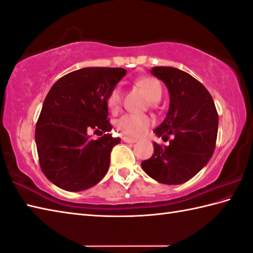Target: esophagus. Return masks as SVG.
I'll return each instance as SVG.
<instances>
[{
  "label": "esophagus",
  "mask_w": 253,
  "mask_h": 253,
  "mask_svg": "<svg viewBox=\"0 0 253 253\" xmlns=\"http://www.w3.org/2000/svg\"><path fill=\"white\" fill-rule=\"evenodd\" d=\"M124 142H127V143H135L137 141V139H135V138H130V137H123L122 138Z\"/></svg>",
  "instance_id": "1"
}]
</instances>
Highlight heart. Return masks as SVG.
Returning a JSON list of instances; mask_svg holds the SVG:
<instances>
[{
  "mask_svg": "<svg viewBox=\"0 0 253 253\" xmlns=\"http://www.w3.org/2000/svg\"><path fill=\"white\" fill-rule=\"evenodd\" d=\"M136 85L140 87L146 94L148 100L153 103L160 101L162 96V86L160 82L155 78L143 77L138 79ZM122 102V91L120 87H114L108 94L107 104L111 110L116 111ZM150 125V118L146 115H135V114H125L116 122L117 129L124 135L130 137H139Z\"/></svg>",
  "mask_w": 253,
  "mask_h": 253,
  "instance_id": "1",
  "label": "heart"
}]
</instances>
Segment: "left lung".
Masks as SVG:
<instances>
[{
	"label": "left lung",
	"instance_id": "obj_1",
	"mask_svg": "<svg viewBox=\"0 0 253 253\" xmlns=\"http://www.w3.org/2000/svg\"><path fill=\"white\" fill-rule=\"evenodd\" d=\"M151 73L170 94L169 111L155 132L162 139H172L165 147L153 142L155 152L141 168L163 184H182L196 175L214 153L218 114L210 92L191 74L171 67H153Z\"/></svg>",
	"mask_w": 253,
	"mask_h": 253
}]
</instances>
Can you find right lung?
<instances>
[{"label": "right lung", "instance_id": "right-lung-1", "mask_svg": "<svg viewBox=\"0 0 253 253\" xmlns=\"http://www.w3.org/2000/svg\"><path fill=\"white\" fill-rule=\"evenodd\" d=\"M123 68H83L66 74L44 98L36 124L39 165L47 179L64 191L79 192L100 182L110 168L112 137L107 97L123 77ZM104 132L91 140L89 132Z\"/></svg>", "mask_w": 253, "mask_h": 253}]
</instances>
